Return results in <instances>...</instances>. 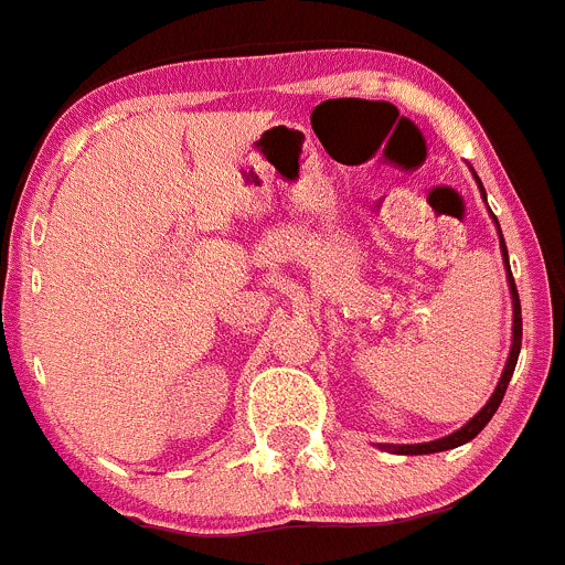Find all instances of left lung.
Instances as JSON below:
<instances>
[{
    "label": "left lung",
    "instance_id": "1",
    "mask_svg": "<svg viewBox=\"0 0 565 565\" xmlns=\"http://www.w3.org/2000/svg\"><path fill=\"white\" fill-rule=\"evenodd\" d=\"M478 181V178H475ZM480 186V181H478ZM480 192H483V186H480ZM486 198V194H483ZM497 222V220H494ZM497 231H500V225H497ZM500 249H502V258H505V269H508V288H511V301H513V340H511V354H508V362H505V371H502L500 382H497L494 393H491V398L486 401L483 409L478 412V415L472 417L467 426H461L459 431L448 434V437L443 439H434V443H423V445H384V450H390V454H401V456H423V454H439V450H450V448H459V445L470 443V439L478 437L480 431L486 428V423L494 417L497 406L502 404V395H505L508 390V382H511L513 376V367H516V360H519V349H522V305H519V294H516V282H513L511 277V266H508V249H505V242H502V233H500Z\"/></svg>",
    "mask_w": 565,
    "mask_h": 565
}]
</instances>
